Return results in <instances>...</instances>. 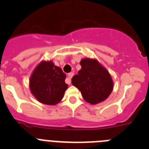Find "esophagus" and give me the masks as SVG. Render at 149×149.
<instances>
[{
	"instance_id": "1",
	"label": "esophagus",
	"mask_w": 149,
	"mask_h": 149,
	"mask_svg": "<svg viewBox=\"0 0 149 149\" xmlns=\"http://www.w3.org/2000/svg\"><path fill=\"white\" fill-rule=\"evenodd\" d=\"M73 75H74L73 72H70V73L68 74V78L66 79L67 84H71V79H72V77H73Z\"/></svg>"
}]
</instances>
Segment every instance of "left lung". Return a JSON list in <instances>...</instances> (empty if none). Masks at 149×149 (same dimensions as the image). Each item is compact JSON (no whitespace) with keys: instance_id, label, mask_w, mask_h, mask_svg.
Masks as SVG:
<instances>
[{"instance_id":"8db88e82","label":"left lung","mask_w":149,"mask_h":149,"mask_svg":"<svg viewBox=\"0 0 149 149\" xmlns=\"http://www.w3.org/2000/svg\"><path fill=\"white\" fill-rule=\"evenodd\" d=\"M78 74L73 76L72 83L81 91L88 103L95 104L104 101L113 90V81L106 68L95 60L83 59Z\"/></svg>"}]
</instances>
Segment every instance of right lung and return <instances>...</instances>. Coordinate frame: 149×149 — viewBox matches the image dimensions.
Here are the masks:
<instances>
[{
  "label": "right lung",
  "instance_id": "add662e5",
  "mask_svg": "<svg viewBox=\"0 0 149 149\" xmlns=\"http://www.w3.org/2000/svg\"><path fill=\"white\" fill-rule=\"evenodd\" d=\"M66 75L61 68L51 61H43L33 72L30 80V88L36 98L42 104L54 105L63 98L68 84Z\"/></svg>",
  "mask_w": 149,
  "mask_h": 149
}]
</instances>
